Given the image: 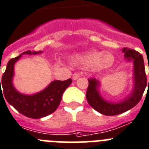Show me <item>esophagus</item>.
Instances as JSON below:
<instances>
[{
    "instance_id": "1",
    "label": "esophagus",
    "mask_w": 149,
    "mask_h": 149,
    "mask_svg": "<svg viewBox=\"0 0 149 149\" xmlns=\"http://www.w3.org/2000/svg\"><path fill=\"white\" fill-rule=\"evenodd\" d=\"M79 77V73H74V74L72 75V79L73 80H77Z\"/></svg>"
}]
</instances>
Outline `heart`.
<instances>
[{"instance_id":"b5f03b06","label":"heart","mask_w":149,"mask_h":149,"mask_svg":"<svg viewBox=\"0 0 149 149\" xmlns=\"http://www.w3.org/2000/svg\"><path fill=\"white\" fill-rule=\"evenodd\" d=\"M74 63L82 67H94L97 69L108 68L113 64L114 57L108 52L90 51L82 54H76L71 57Z\"/></svg>"}]
</instances>
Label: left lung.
I'll use <instances>...</instances> for the list:
<instances>
[{
	"label": "left lung",
	"mask_w": 149,
	"mask_h": 149,
	"mask_svg": "<svg viewBox=\"0 0 149 149\" xmlns=\"http://www.w3.org/2000/svg\"><path fill=\"white\" fill-rule=\"evenodd\" d=\"M125 60L133 63V82L134 86L128 97L120 102H107L99 93V81L96 79H88V86L86 92V98L90 106L102 113L107 116H113L124 113L130 110L139 102L147 85L144 61L141 54L138 51L124 47L122 50ZM149 69V67H148ZM149 85V79H148Z\"/></svg>",
	"instance_id": "left-lung-1"
}]
</instances>
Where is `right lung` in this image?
Returning a JSON list of instances; mask_svg holds the SVG:
<instances>
[{
    "instance_id": "add662e5",
    "label": "right lung",
    "mask_w": 149,
    "mask_h": 149,
    "mask_svg": "<svg viewBox=\"0 0 149 149\" xmlns=\"http://www.w3.org/2000/svg\"><path fill=\"white\" fill-rule=\"evenodd\" d=\"M41 53H42L41 51L32 52L27 51L18 57L10 60L1 79L3 95L7 102L18 112L26 117L33 119L42 118L54 112L61 103L63 92L72 82L71 79L64 81L54 80L51 82L45 89L32 95L19 93L13 85L15 63L22 54L31 55Z\"/></svg>"
}]
</instances>
